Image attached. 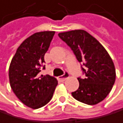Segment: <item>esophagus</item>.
<instances>
[{
  "label": "esophagus",
  "mask_w": 123,
  "mask_h": 123,
  "mask_svg": "<svg viewBox=\"0 0 123 123\" xmlns=\"http://www.w3.org/2000/svg\"><path fill=\"white\" fill-rule=\"evenodd\" d=\"M68 77H69V74H68V73L66 72L63 75L60 76V77H59V80H60V81H65V80H66L67 78H68Z\"/></svg>",
  "instance_id": "esophagus-1"
}]
</instances>
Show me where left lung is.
Listing matches in <instances>:
<instances>
[{
  "instance_id": "1",
  "label": "left lung",
  "mask_w": 123,
  "mask_h": 123,
  "mask_svg": "<svg viewBox=\"0 0 123 123\" xmlns=\"http://www.w3.org/2000/svg\"><path fill=\"white\" fill-rule=\"evenodd\" d=\"M59 37L72 49L82 68L85 78H77L79 88L72 95L77 100L96 105L109 94L116 79V71L109 54L96 38L85 30L61 32Z\"/></svg>"
}]
</instances>
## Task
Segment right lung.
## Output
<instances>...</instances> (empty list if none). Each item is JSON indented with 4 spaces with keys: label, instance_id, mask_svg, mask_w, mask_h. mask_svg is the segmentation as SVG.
I'll return each instance as SVG.
<instances>
[{
    "label": "right lung",
    "instance_id": "add662e5",
    "mask_svg": "<svg viewBox=\"0 0 123 123\" xmlns=\"http://www.w3.org/2000/svg\"><path fill=\"white\" fill-rule=\"evenodd\" d=\"M55 33L40 31L26 38L18 48L9 66V78L13 92L23 104L33 109L46 105L57 86L55 77L39 74Z\"/></svg>",
    "mask_w": 123,
    "mask_h": 123
}]
</instances>
